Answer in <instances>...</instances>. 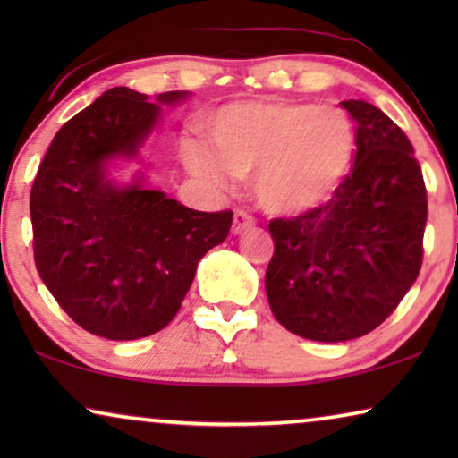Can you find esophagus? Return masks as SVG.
<instances>
[{
	"label": "esophagus",
	"mask_w": 458,
	"mask_h": 458,
	"mask_svg": "<svg viewBox=\"0 0 458 458\" xmlns=\"http://www.w3.org/2000/svg\"><path fill=\"white\" fill-rule=\"evenodd\" d=\"M256 225V218L250 215V212H246V210H235V215H233V225H231V231H233L235 235H240V233H243V231H248V229H252Z\"/></svg>",
	"instance_id": "1"
}]
</instances>
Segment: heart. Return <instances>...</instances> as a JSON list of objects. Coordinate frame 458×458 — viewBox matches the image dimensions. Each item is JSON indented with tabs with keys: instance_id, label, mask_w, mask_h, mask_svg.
Returning <instances> with one entry per match:
<instances>
[{
	"instance_id": "1",
	"label": "heart",
	"mask_w": 458,
	"mask_h": 458,
	"mask_svg": "<svg viewBox=\"0 0 458 458\" xmlns=\"http://www.w3.org/2000/svg\"><path fill=\"white\" fill-rule=\"evenodd\" d=\"M208 135L219 156L190 141L187 166L215 185H227L231 173H254L256 198L277 215L325 202L348 173L356 148L346 110L277 99L223 106L210 116Z\"/></svg>"
}]
</instances>
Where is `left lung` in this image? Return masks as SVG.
<instances>
[{"mask_svg": "<svg viewBox=\"0 0 458 458\" xmlns=\"http://www.w3.org/2000/svg\"><path fill=\"white\" fill-rule=\"evenodd\" d=\"M342 106L356 121L354 166L325 204L268 223V304L287 331L317 342L354 340L396 310L421 271L428 221L403 129L365 99Z\"/></svg>", "mask_w": 458, "mask_h": 458, "instance_id": "left-lung-1", "label": "left lung"}]
</instances>
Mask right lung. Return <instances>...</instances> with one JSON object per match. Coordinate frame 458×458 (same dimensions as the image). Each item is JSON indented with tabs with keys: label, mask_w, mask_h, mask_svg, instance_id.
Returning <instances> with one entry per match:
<instances>
[{
	"label": "right lung",
	"mask_w": 458,
	"mask_h": 458,
	"mask_svg": "<svg viewBox=\"0 0 458 458\" xmlns=\"http://www.w3.org/2000/svg\"><path fill=\"white\" fill-rule=\"evenodd\" d=\"M185 93L166 91L173 104ZM158 118L148 96L114 87L64 123L30 187L35 265L62 310L93 335L140 340L173 321L196 267L227 240L233 212H199L141 183L106 179Z\"/></svg>",
	"instance_id": "obj_1"
}]
</instances>
